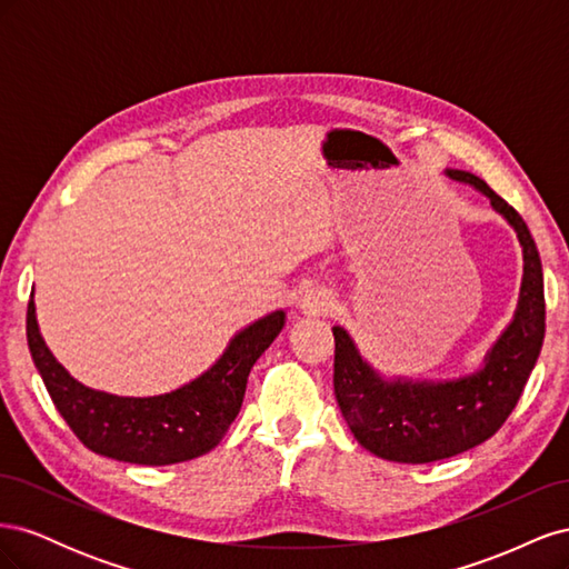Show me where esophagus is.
I'll return each mask as SVG.
<instances>
[{
  "label": "esophagus",
  "mask_w": 569,
  "mask_h": 569,
  "mask_svg": "<svg viewBox=\"0 0 569 569\" xmlns=\"http://www.w3.org/2000/svg\"><path fill=\"white\" fill-rule=\"evenodd\" d=\"M299 306H301L303 313H322V311H327L330 301H327L322 295H316V291H308Z\"/></svg>",
  "instance_id": "obj_1"
}]
</instances>
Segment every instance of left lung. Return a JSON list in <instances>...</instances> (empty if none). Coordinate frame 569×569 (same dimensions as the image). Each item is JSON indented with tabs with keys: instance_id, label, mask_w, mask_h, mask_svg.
<instances>
[{
	"instance_id": "1",
	"label": "left lung",
	"mask_w": 569,
	"mask_h": 569,
	"mask_svg": "<svg viewBox=\"0 0 569 569\" xmlns=\"http://www.w3.org/2000/svg\"><path fill=\"white\" fill-rule=\"evenodd\" d=\"M485 194L518 232L525 274L518 308L479 370L456 380H387L358 353L343 327L335 335V396L358 443L393 462H435L485 443L518 406L546 335L543 270L527 222L468 170H446Z\"/></svg>"
}]
</instances>
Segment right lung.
<instances>
[{
	"label": "right lung",
	"mask_w": 569,
	"mask_h": 569,
	"mask_svg": "<svg viewBox=\"0 0 569 569\" xmlns=\"http://www.w3.org/2000/svg\"><path fill=\"white\" fill-rule=\"evenodd\" d=\"M272 311L237 332L197 380L159 396H116L80 385L47 349L36 301H28V347L61 418L90 451L134 465H173L209 453L226 437L244 401L253 363L282 332Z\"/></svg>",
	"instance_id": "add662e5"
}]
</instances>
